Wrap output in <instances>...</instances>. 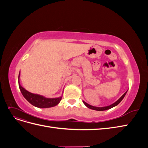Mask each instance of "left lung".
Listing matches in <instances>:
<instances>
[{
    "label": "left lung",
    "instance_id": "left-lung-1",
    "mask_svg": "<svg viewBox=\"0 0 148 148\" xmlns=\"http://www.w3.org/2000/svg\"><path fill=\"white\" fill-rule=\"evenodd\" d=\"M126 93H127V92H125V93L123 94V95L122 96V97H121L118 101H117L115 102H114V104H111V105H110V106H109L103 107H94V106H91V105H89V104H87L86 102H84V101H83V103L85 104V106H86V107H88V108L91 109L95 110H98V111L106 110H107V109H109L112 108V107H115V106H117V105L119 104V103H120L121 101H122V100L123 99V97H125V95H126Z\"/></svg>",
    "mask_w": 148,
    "mask_h": 148
}]
</instances>
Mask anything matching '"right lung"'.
Listing matches in <instances>:
<instances>
[{
	"label": "right lung",
	"instance_id": "obj_1",
	"mask_svg": "<svg viewBox=\"0 0 148 148\" xmlns=\"http://www.w3.org/2000/svg\"><path fill=\"white\" fill-rule=\"evenodd\" d=\"M19 77L20 75L18 76V78ZM18 84L20 91L25 99L30 104L33 105L35 107H39V108H48V107L56 106L61 101V97L59 98H53V99H49V98H46L38 95H34V94L26 91L25 88H23L20 84L19 82Z\"/></svg>",
	"mask_w": 148,
	"mask_h": 148
}]
</instances>
